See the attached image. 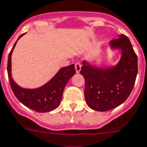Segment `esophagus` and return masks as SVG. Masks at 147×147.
Here are the masks:
<instances>
[{"label":"esophagus","instance_id":"34e87169","mask_svg":"<svg viewBox=\"0 0 147 147\" xmlns=\"http://www.w3.org/2000/svg\"><path fill=\"white\" fill-rule=\"evenodd\" d=\"M75 69H76V73H80V71H81V65L80 63L76 62L75 64Z\"/></svg>","mask_w":147,"mask_h":147}]
</instances>
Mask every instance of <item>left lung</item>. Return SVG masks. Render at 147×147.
Returning a JSON list of instances; mask_svg holds the SVG:
<instances>
[{
	"label": "left lung",
	"instance_id": "obj_1",
	"mask_svg": "<svg viewBox=\"0 0 147 147\" xmlns=\"http://www.w3.org/2000/svg\"><path fill=\"white\" fill-rule=\"evenodd\" d=\"M113 49H120L118 64L101 67L82 61L80 74L85 79V98L88 106L97 111H107L122 104L131 92L138 74V57L125 35L110 41Z\"/></svg>",
	"mask_w": 147,
	"mask_h": 147
}]
</instances>
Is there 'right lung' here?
<instances>
[{
    "label": "right lung",
    "mask_w": 147,
    "mask_h": 147,
    "mask_svg": "<svg viewBox=\"0 0 147 147\" xmlns=\"http://www.w3.org/2000/svg\"><path fill=\"white\" fill-rule=\"evenodd\" d=\"M25 34L20 35L18 40ZM18 40L9 53L7 62L8 78L15 96L25 107L36 112L47 113L56 109L61 104L65 86L69 80L76 74L74 65L72 64L61 68L49 82L40 88L33 89L22 88L13 80L11 74V55Z\"/></svg>",
    "instance_id": "right-lung-1"
}]
</instances>
